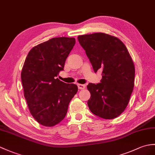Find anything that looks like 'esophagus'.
I'll return each instance as SVG.
<instances>
[{
  "label": "esophagus",
  "instance_id": "obj_1",
  "mask_svg": "<svg viewBox=\"0 0 155 155\" xmlns=\"http://www.w3.org/2000/svg\"><path fill=\"white\" fill-rule=\"evenodd\" d=\"M78 89H80V90H83V89H84L86 88V85L78 84Z\"/></svg>",
  "mask_w": 155,
  "mask_h": 155
}]
</instances>
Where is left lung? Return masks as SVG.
Here are the masks:
<instances>
[{
	"mask_svg": "<svg viewBox=\"0 0 155 155\" xmlns=\"http://www.w3.org/2000/svg\"><path fill=\"white\" fill-rule=\"evenodd\" d=\"M95 73L102 71L101 83H90V110L96 116L111 120L122 114L134 91L135 66L124 44L105 33L78 36Z\"/></svg>",
	"mask_w": 155,
	"mask_h": 155,
	"instance_id": "8db88e82",
	"label": "left lung"
}]
</instances>
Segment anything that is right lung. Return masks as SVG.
<instances>
[{"label":"right lung","instance_id":"1","mask_svg":"<svg viewBox=\"0 0 155 155\" xmlns=\"http://www.w3.org/2000/svg\"><path fill=\"white\" fill-rule=\"evenodd\" d=\"M75 42L74 38H52L34 47L24 61L21 73L24 97L31 116L44 126L53 127L63 120L78 91L76 84L56 78Z\"/></svg>","mask_w":155,"mask_h":155}]
</instances>
